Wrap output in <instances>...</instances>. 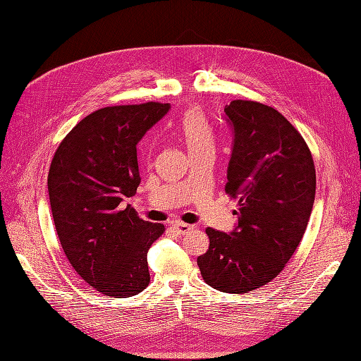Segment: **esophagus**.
<instances>
[{"label":"esophagus","mask_w":361,"mask_h":361,"mask_svg":"<svg viewBox=\"0 0 361 361\" xmlns=\"http://www.w3.org/2000/svg\"><path fill=\"white\" fill-rule=\"evenodd\" d=\"M171 228L174 232H176L178 235H185V233H188L190 231H192V226H190V224H185V223H182V221H174V223H171Z\"/></svg>","instance_id":"esophagus-1"}]
</instances>
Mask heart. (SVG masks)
Masks as SVG:
<instances>
[{
	"instance_id": "obj_1",
	"label": "heart",
	"mask_w": 361,
	"mask_h": 361,
	"mask_svg": "<svg viewBox=\"0 0 361 361\" xmlns=\"http://www.w3.org/2000/svg\"><path fill=\"white\" fill-rule=\"evenodd\" d=\"M178 129L190 150L214 147V133L202 111L190 110L183 116Z\"/></svg>"
}]
</instances>
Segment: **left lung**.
<instances>
[{"label": "left lung", "mask_w": 361, "mask_h": 361, "mask_svg": "<svg viewBox=\"0 0 361 361\" xmlns=\"http://www.w3.org/2000/svg\"><path fill=\"white\" fill-rule=\"evenodd\" d=\"M223 122L232 130L226 192L238 197L231 233L206 228L209 248L197 257L216 290L248 293L276 279L307 227L316 191L312 154L277 110L232 101Z\"/></svg>", "instance_id": "obj_1"}]
</instances>
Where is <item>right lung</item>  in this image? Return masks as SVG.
<instances>
[{"label":"right lung","instance_id":"add662e5","mask_svg":"<svg viewBox=\"0 0 361 361\" xmlns=\"http://www.w3.org/2000/svg\"><path fill=\"white\" fill-rule=\"evenodd\" d=\"M170 108H101L64 137L51 162L49 203L64 255L108 297H133L150 281L147 250L166 228L141 220L125 200L141 182L137 146Z\"/></svg>","mask_w":361,"mask_h":361}]
</instances>
